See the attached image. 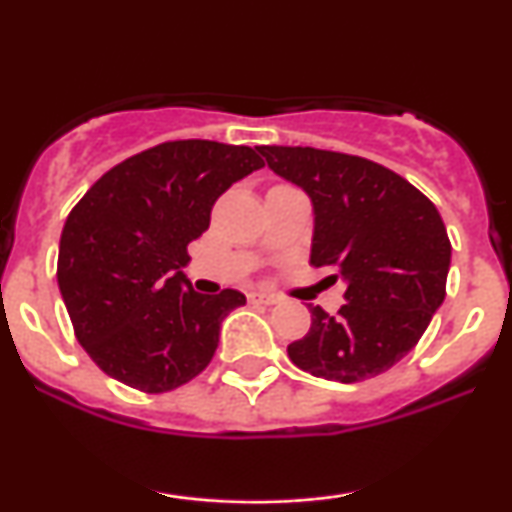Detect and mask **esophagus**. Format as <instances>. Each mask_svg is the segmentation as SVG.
<instances>
[{
	"label": "esophagus",
	"instance_id": "34e87169",
	"mask_svg": "<svg viewBox=\"0 0 512 512\" xmlns=\"http://www.w3.org/2000/svg\"><path fill=\"white\" fill-rule=\"evenodd\" d=\"M248 301L252 305H274L276 298L274 296H267V293H262V291H252L250 296H248Z\"/></svg>",
	"mask_w": 512,
	"mask_h": 512
}]
</instances>
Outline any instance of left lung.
Masks as SVG:
<instances>
[{
	"instance_id": "8db88e82",
	"label": "left lung",
	"mask_w": 512,
	"mask_h": 512,
	"mask_svg": "<svg viewBox=\"0 0 512 512\" xmlns=\"http://www.w3.org/2000/svg\"><path fill=\"white\" fill-rule=\"evenodd\" d=\"M313 204L310 264L346 284L337 315L310 305L289 358L315 378L361 383L414 349L443 305L450 240L438 209L380 163L310 146H257Z\"/></svg>"
}]
</instances>
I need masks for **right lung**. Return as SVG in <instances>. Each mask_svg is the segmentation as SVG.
Instances as JSON below:
<instances>
[{
  "mask_svg": "<svg viewBox=\"0 0 512 512\" xmlns=\"http://www.w3.org/2000/svg\"><path fill=\"white\" fill-rule=\"evenodd\" d=\"M264 161L250 146L166 142L110 168L67 216L57 284L76 339L103 373L168 392L209 366L240 291L204 296L182 267L211 207Z\"/></svg>",
  "mask_w": 512,
  "mask_h": 512,
  "instance_id": "1",
  "label": "right lung"
}]
</instances>
